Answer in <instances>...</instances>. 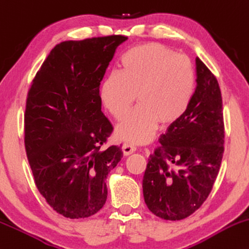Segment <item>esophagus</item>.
I'll return each instance as SVG.
<instances>
[{
  "mask_svg": "<svg viewBox=\"0 0 249 249\" xmlns=\"http://www.w3.org/2000/svg\"><path fill=\"white\" fill-rule=\"evenodd\" d=\"M136 151H137V147L131 142L124 143V146H123V153H124V155H130Z\"/></svg>",
  "mask_w": 249,
  "mask_h": 249,
  "instance_id": "1",
  "label": "esophagus"
}]
</instances>
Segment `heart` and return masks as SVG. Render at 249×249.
Segmentation results:
<instances>
[{
    "instance_id": "1",
    "label": "heart",
    "mask_w": 249,
    "mask_h": 249,
    "mask_svg": "<svg viewBox=\"0 0 249 249\" xmlns=\"http://www.w3.org/2000/svg\"><path fill=\"white\" fill-rule=\"evenodd\" d=\"M196 74L185 54L158 43L128 50L121 60L119 73L112 71L100 86L103 107L116 121H122L136 102L139 107L117 128L119 139L147 142L159 123H176L193 101Z\"/></svg>"
}]
</instances>
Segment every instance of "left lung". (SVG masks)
Masks as SVG:
<instances>
[{"mask_svg":"<svg viewBox=\"0 0 249 249\" xmlns=\"http://www.w3.org/2000/svg\"><path fill=\"white\" fill-rule=\"evenodd\" d=\"M196 71L197 87L189 109L160 137L142 179L146 205L166 220L184 219L198 210L213 188L224 154L219 85L199 58Z\"/></svg>","mask_w":249,"mask_h":249,"instance_id":"left-lung-1","label":"left lung"}]
</instances>
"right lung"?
Masks as SVG:
<instances>
[{
    "instance_id": "add662e5",
    "label": "right lung",
    "mask_w": 249,
    "mask_h": 249,
    "mask_svg": "<svg viewBox=\"0 0 249 249\" xmlns=\"http://www.w3.org/2000/svg\"><path fill=\"white\" fill-rule=\"evenodd\" d=\"M126 36L62 41L39 68L26 96L24 145L37 189L66 218L90 217L106 204L107 174L121 146L101 147L113 127L101 111L100 85Z\"/></svg>"
}]
</instances>
